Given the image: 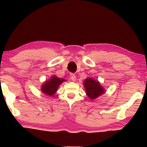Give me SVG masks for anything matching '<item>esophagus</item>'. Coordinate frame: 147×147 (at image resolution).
Here are the masks:
<instances>
[{
  "label": "esophagus",
  "instance_id": "34e87169",
  "mask_svg": "<svg viewBox=\"0 0 147 147\" xmlns=\"http://www.w3.org/2000/svg\"><path fill=\"white\" fill-rule=\"evenodd\" d=\"M70 78L73 82H75L76 80V76H75V74H70Z\"/></svg>",
  "mask_w": 147,
  "mask_h": 147
}]
</instances>
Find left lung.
Wrapping results in <instances>:
<instances>
[{
    "mask_svg": "<svg viewBox=\"0 0 147 147\" xmlns=\"http://www.w3.org/2000/svg\"><path fill=\"white\" fill-rule=\"evenodd\" d=\"M86 95L90 100H94L105 93L106 90L102 87L100 82L94 78H88L84 80L83 83Z\"/></svg>",
    "mask_w": 147,
    "mask_h": 147,
    "instance_id": "1",
    "label": "left lung"
}]
</instances>
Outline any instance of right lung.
<instances>
[{"label": "right lung", "mask_w": 147, "mask_h": 147, "mask_svg": "<svg viewBox=\"0 0 147 147\" xmlns=\"http://www.w3.org/2000/svg\"><path fill=\"white\" fill-rule=\"evenodd\" d=\"M64 82H66L65 79L59 78L56 76H51L49 80H46L42 84L41 92L47 96H53L57 92L59 86Z\"/></svg>", "instance_id": "obj_1"}]
</instances>
